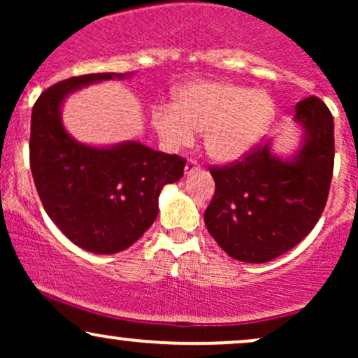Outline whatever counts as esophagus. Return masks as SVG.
Masks as SVG:
<instances>
[{"label": "esophagus", "mask_w": 358, "mask_h": 358, "mask_svg": "<svg viewBox=\"0 0 358 358\" xmlns=\"http://www.w3.org/2000/svg\"><path fill=\"white\" fill-rule=\"evenodd\" d=\"M195 171H200V165L196 162H193V159H188L187 165H185V175H192Z\"/></svg>", "instance_id": "obj_1"}]
</instances>
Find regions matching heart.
I'll return each instance as SVG.
<instances>
[{"label": "heart", "instance_id": "obj_1", "mask_svg": "<svg viewBox=\"0 0 358 358\" xmlns=\"http://www.w3.org/2000/svg\"><path fill=\"white\" fill-rule=\"evenodd\" d=\"M276 116L273 96L227 80L196 79L176 89L173 106H158L151 124L170 150L190 146L203 131V148L220 163L244 158L264 139Z\"/></svg>", "mask_w": 358, "mask_h": 358}]
</instances>
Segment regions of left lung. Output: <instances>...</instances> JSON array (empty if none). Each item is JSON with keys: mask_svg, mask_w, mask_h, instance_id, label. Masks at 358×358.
<instances>
[{"mask_svg": "<svg viewBox=\"0 0 358 358\" xmlns=\"http://www.w3.org/2000/svg\"><path fill=\"white\" fill-rule=\"evenodd\" d=\"M301 129L291 155L273 139L232 166L210 168L215 193L205 210L207 231L229 256L268 262L301 242L327 205L334 175V117L324 102L308 97L294 108Z\"/></svg>", "mask_w": 358, "mask_h": 358, "instance_id": "left-lung-1", "label": "left lung"}]
</instances>
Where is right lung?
I'll list each match as a JSON object with an SVG mask.
<instances>
[{
  "label": "right lung",
  "instance_id": "1",
  "mask_svg": "<svg viewBox=\"0 0 358 358\" xmlns=\"http://www.w3.org/2000/svg\"><path fill=\"white\" fill-rule=\"evenodd\" d=\"M133 72L87 73L47 89L31 110L30 166L45 212L73 244L94 254L133 245L158 215L163 187L183 176L185 159L139 141L85 145L65 129L71 94Z\"/></svg>",
  "mask_w": 358,
  "mask_h": 358
}]
</instances>
